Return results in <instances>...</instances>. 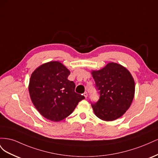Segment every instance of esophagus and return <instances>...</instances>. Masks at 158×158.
Here are the masks:
<instances>
[{
    "instance_id": "1",
    "label": "esophagus",
    "mask_w": 158,
    "mask_h": 158,
    "mask_svg": "<svg viewBox=\"0 0 158 158\" xmlns=\"http://www.w3.org/2000/svg\"><path fill=\"white\" fill-rule=\"evenodd\" d=\"M84 96L85 98H86L88 97V93H87L86 92L84 93Z\"/></svg>"
}]
</instances>
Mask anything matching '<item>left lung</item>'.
<instances>
[{
  "mask_svg": "<svg viewBox=\"0 0 158 158\" xmlns=\"http://www.w3.org/2000/svg\"><path fill=\"white\" fill-rule=\"evenodd\" d=\"M100 97L92 104L94 112L105 121H112L123 116L130 107L135 97V83L123 66L109 63L99 70H92Z\"/></svg>",
  "mask_w": 158,
  "mask_h": 158,
  "instance_id": "left-lung-1",
  "label": "left lung"
}]
</instances>
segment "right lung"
<instances>
[{
    "label": "right lung",
    "mask_w": 158,
    "mask_h": 158,
    "mask_svg": "<svg viewBox=\"0 0 158 158\" xmlns=\"http://www.w3.org/2000/svg\"><path fill=\"white\" fill-rule=\"evenodd\" d=\"M70 70L59 61L41 64L33 72L29 83L30 98L43 117L54 122L73 112L84 95L74 92L75 84L68 80Z\"/></svg>",
    "instance_id": "add662e5"
}]
</instances>
